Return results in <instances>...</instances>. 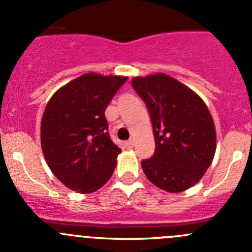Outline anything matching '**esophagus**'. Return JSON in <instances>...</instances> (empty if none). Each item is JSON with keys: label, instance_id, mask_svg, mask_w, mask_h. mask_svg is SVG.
I'll use <instances>...</instances> for the list:
<instances>
[{"label": "esophagus", "instance_id": "1", "mask_svg": "<svg viewBox=\"0 0 252 252\" xmlns=\"http://www.w3.org/2000/svg\"><path fill=\"white\" fill-rule=\"evenodd\" d=\"M126 146L129 147V149H131V147L134 146V140H128L126 142Z\"/></svg>", "mask_w": 252, "mask_h": 252}]
</instances>
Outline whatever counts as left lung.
<instances>
[{"label": "left lung", "mask_w": 252, "mask_h": 252, "mask_svg": "<svg viewBox=\"0 0 252 252\" xmlns=\"http://www.w3.org/2000/svg\"><path fill=\"white\" fill-rule=\"evenodd\" d=\"M133 88L151 116L156 150L141 162L147 179L162 190L182 192L207 171L216 152V128L195 91L164 73L135 77Z\"/></svg>", "instance_id": "obj_1"}]
</instances>
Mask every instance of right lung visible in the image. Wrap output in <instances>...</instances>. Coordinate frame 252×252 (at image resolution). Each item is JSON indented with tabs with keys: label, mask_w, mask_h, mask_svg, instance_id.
I'll use <instances>...</instances> for the list:
<instances>
[{
	"label": "right lung",
	"mask_w": 252,
	"mask_h": 252,
	"mask_svg": "<svg viewBox=\"0 0 252 252\" xmlns=\"http://www.w3.org/2000/svg\"><path fill=\"white\" fill-rule=\"evenodd\" d=\"M122 75L86 73L58 89L41 119V149L51 172L70 190L96 191L110 180L122 150L108 135L105 111Z\"/></svg>",
	"instance_id": "1"
}]
</instances>
